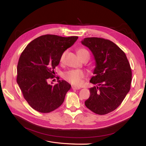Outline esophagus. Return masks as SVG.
I'll return each instance as SVG.
<instances>
[{
    "mask_svg": "<svg viewBox=\"0 0 146 146\" xmlns=\"http://www.w3.org/2000/svg\"><path fill=\"white\" fill-rule=\"evenodd\" d=\"M72 88L73 90H80V87H78V86H72Z\"/></svg>",
    "mask_w": 146,
    "mask_h": 146,
    "instance_id": "34e87169",
    "label": "esophagus"
}]
</instances>
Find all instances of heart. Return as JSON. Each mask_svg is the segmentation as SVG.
Returning a JSON list of instances; mask_svg holds the SVG:
<instances>
[{
  "label": "heart",
  "mask_w": 146,
  "mask_h": 146,
  "mask_svg": "<svg viewBox=\"0 0 146 146\" xmlns=\"http://www.w3.org/2000/svg\"><path fill=\"white\" fill-rule=\"evenodd\" d=\"M77 54L80 58H83V56H85L86 54H89V52L87 50L83 48H80L77 50ZM66 54V51L63 52L61 54L60 61V62H62L64 60V56ZM85 76V72L83 70L80 69H72L69 70L68 71H66L63 74V77L66 80L72 83V85L79 86L83 82V78Z\"/></svg>",
  "instance_id": "1"
}]
</instances>
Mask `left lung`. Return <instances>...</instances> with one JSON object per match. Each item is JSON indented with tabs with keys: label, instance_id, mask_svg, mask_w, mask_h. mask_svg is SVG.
<instances>
[{
	"label": "left lung",
	"instance_id": "1",
	"mask_svg": "<svg viewBox=\"0 0 146 146\" xmlns=\"http://www.w3.org/2000/svg\"><path fill=\"white\" fill-rule=\"evenodd\" d=\"M83 45L92 52L96 68L90 83L96 85L90 89L86 107L99 115L116 110L130 90L131 69L126 55L116 44L102 38H86Z\"/></svg>",
	"mask_w": 146,
	"mask_h": 146
}]
</instances>
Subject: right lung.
<instances>
[{
  "mask_svg": "<svg viewBox=\"0 0 146 146\" xmlns=\"http://www.w3.org/2000/svg\"><path fill=\"white\" fill-rule=\"evenodd\" d=\"M77 39L75 36L42 35L31 41L22 52L17 66V83L24 99L37 111L50 113L63 103L71 85L58 80L53 86L47 80L55 77L54 69L61 54Z\"/></svg>",
  "mask_w": 146,
  "mask_h": 146,
  "instance_id": "right-lung-1",
  "label": "right lung"
}]
</instances>
